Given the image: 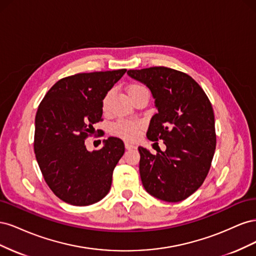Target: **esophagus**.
<instances>
[{"label": "esophagus", "instance_id": "34e87169", "mask_svg": "<svg viewBox=\"0 0 256 256\" xmlns=\"http://www.w3.org/2000/svg\"><path fill=\"white\" fill-rule=\"evenodd\" d=\"M125 147H126V150H134V148H136V145L131 144V143H125Z\"/></svg>", "mask_w": 256, "mask_h": 256}]
</instances>
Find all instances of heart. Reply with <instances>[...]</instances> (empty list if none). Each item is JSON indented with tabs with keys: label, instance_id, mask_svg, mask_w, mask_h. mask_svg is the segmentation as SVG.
Returning <instances> with one entry per match:
<instances>
[{
	"label": "heart",
	"instance_id": "1",
	"mask_svg": "<svg viewBox=\"0 0 256 256\" xmlns=\"http://www.w3.org/2000/svg\"><path fill=\"white\" fill-rule=\"evenodd\" d=\"M148 92V90H147L146 88L141 84H130L127 88V92L130 98H132L138 94H141V92ZM111 96H112V92L110 90L108 92L106 95L104 97V100H102L104 110H106L108 106H109ZM140 129H141V125L138 122H131V120H120L118 122H115L112 126V132L116 136L126 138V140H132V138L138 136Z\"/></svg>",
	"mask_w": 256,
	"mask_h": 256
}]
</instances>
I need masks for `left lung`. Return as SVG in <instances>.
Segmentation results:
<instances>
[{"label":"left lung","mask_w":256,"mask_h":256,"mask_svg":"<svg viewBox=\"0 0 256 256\" xmlns=\"http://www.w3.org/2000/svg\"><path fill=\"white\" fill-rule=\"evenodd\" d=\"M127 74L150 88L158 110L147 138L166 146L156 154L138 146L142 184L154 198L180 202L202 186L210 168L216 150L212 104L190 76L175 69L150 67Z\"/></svg>","instance_id":"1"}]
</instances>
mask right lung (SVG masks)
<instances>
[{"label": "right lung", "mask_w": 256, "mask_h": 256, "mask_svg": "<svg viewBox=\"0 0 256 256\" xmlns=\"http://www.w3.org/2000/svg\"><path fill=\"white\" fill-rule=\"evenodd\" d=\"M126 69L76 74L60 79L37 109L34 150L49 188L74 206L97 203L110 191L114 168L125 152L110 136L99 150L88 152L84 140L102 120V100Z\"/></svg>", "instance_id": "add662e5"}]
</instances>
